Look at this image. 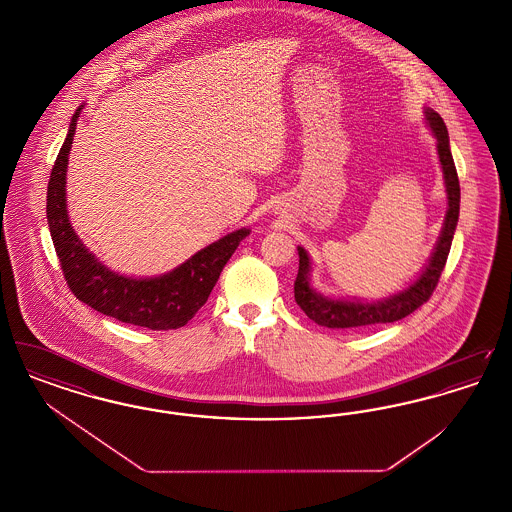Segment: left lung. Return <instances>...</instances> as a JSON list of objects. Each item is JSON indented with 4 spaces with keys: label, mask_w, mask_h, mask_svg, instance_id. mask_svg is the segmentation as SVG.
Wrapping results in <instances>:
<instances>
[{
    "label": "left lung",
    "mask_w": 512,
    "mask_h": 512,
    "mask_svg": "<svg viewBox=\"0 0 512 512\" xmlns=\"http://www.w3.org/2000/svg\"><path fill=\"white\" fill-rule=\"evenodd\" d=\"M426 121L430 124L436 140H438L439 163L445 180L447 190V215L443 220V228L439 234L438 244L434 247V253L428 261L422 274L414 280L409 288L403 292L390 295L388 299L376 301V303H363L359 299L345 301V299H332L326 297L311 286V259L303 247H297L299 251V270L293 284V293L297 305L303 309V313L311 320H315L320 326L326 328H361L370 324H386L395 322L401 318L409 317L420 305H424L438 286L439 276L447 263V255L453 242V234L459 220L461 209V186L459 176L455 169V161L449 147L447 126L436 111L424 109Z\"/></svg>",
    "instance_id": "obj_1"
}]
</instances>
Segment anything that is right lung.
Instances as JSON below:
<instances>
[{
	"label": "right lung",
	"instance_id": "right-lung-1",
	"mask_svg": "<svg viewBox=\"0 0 512 512\" xmlns=\"http://www.w3.org/2000/svg\"><path fill=\"white\" fill-rule=\"evenodd\" d=\"M82 107L84 105L76 109L69 134L51 169L46 207L49 234L67 286L76 299L107 317L149 330H176L188 324L205 305L222 268L249 230L240 228L220 238L219 242L197 251L180 267L155 278L122 276L99 263L96 255H92L74 234L65 199L69 151Z\"/></svg>",
	"mask_w": 512,
	"mask_h": 512
}]
</instances>
